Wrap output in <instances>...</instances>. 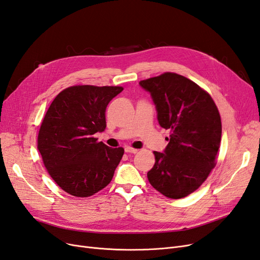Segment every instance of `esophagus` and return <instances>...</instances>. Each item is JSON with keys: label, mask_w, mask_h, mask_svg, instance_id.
Listing matches in <instances>:
<instances>
[{"label": "esophagus", "mask_w": 260, "mask_h": 260, "mask_svg": "<svg viewBox=\"0 0 260 260\" xmlns=\"http://www.w3.org/2000/svg\"><path fill=\"white\" fill-rule=\"evenodd\" d=\"M124 151H126V153H130V154H137L138 151H139V149L132 148V147H130V146H127L126 148H124Z\"/></svg>", "instance_id": "34e87169"}]
</instances>
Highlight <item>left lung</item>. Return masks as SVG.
I'll list each match as a JSON object with an SVG mask.
<instances>
[{
  "mask_svg": "<svg viewBox=\"0 0 260 260\" xmlns=\"http://www.w3.org/2000/svg\"><path fill=\"white\" fill-rule=\"evenodd\" d=\"M140 86L150 93L160 126L171 132L164 153L154 151L156 161L147 178L168 198H184L216 165L221 139L217 106L201 87L176 73L141 80Z\"/></svg>",
  "mask_w": 260,
  "mask_h": 260,
  "instance_id": "1",
  "label": "left lung"
}]
</instances>
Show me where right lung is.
Wrapping results in <instances>:
<instances>
[{"label": "right lung", "mask_w": 260, "mask_h": 260, "mask_svg": "<svg viewBox=\"0 0 260 260\" xmlns=\"http://www.w3.org/2000/svg\"><path fill=\"white\" fill-rule=\"evenodd\" d=\"M122 90L118 86H72L50 104L38 148L49 175L66 192L85 198L111 183L124 150L93 136L104 131L106 106Z\"/></svg>", "instance_id": "add662e5"}]
</instances>
